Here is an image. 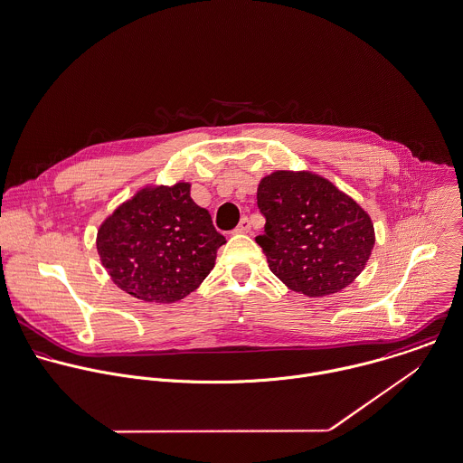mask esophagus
<instances>
[{
  "label": "esophagus",
  "instance_id": "obj_1",
  "mask_svg": "<svg viewBox=\"0 0 463 463\" xmlns=\"http://www.w3.org/2000/svg\"><path fill=\"white\" fill-rule=\"evenodd\" d=\"M249 231H250V220L245 216V218L240 220V223H238V227L234 229V232H236V234H245V232H249Z\"/></svg>",
  "mask_w": 463,
  "mask_h": 463
}]
</instances>
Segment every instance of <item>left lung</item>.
Masks as SVG:
<instances>
[{
	"label": "left lung",
	"instance_id": "obj_1",
	"mask_svg": "<svg viewBox=\"0 0 463 463\" xmlns=\"http://www.w3.org/2000/svg\"><path fill=\"white\" fill-rule=\"evenodd\" d=\"M265 232L256 238L289 289L324 297L362 274L375 243L369 214L327 179L279 170L258 187Z\"/></svg>",
	"mask_w": 463,
	"mask_h": 463
}]
</instances>
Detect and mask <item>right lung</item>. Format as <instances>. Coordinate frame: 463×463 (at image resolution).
Listing matches in <instances>:
<instances>
[{
  "label": "right lung",
  "instance_id": "obj_1",
  "mask_svg": "<svg viewBox=\"0 0 463 463\" xmlns=\"http://www.w3.org/2000/svg\"><path fill=\"white\" fill-rule=\"evenodd\" d=\"M223 243L187 183L137 191L99 225L96 238L101 265L118 288L163 304L194 291Z\"/></svg>",
  "mask_w": 463,
  "mask_h": 463
}]
</instances>
